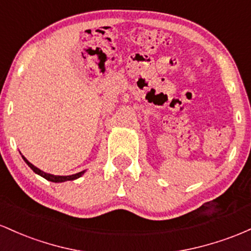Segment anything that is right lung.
<instances>
[{
  "label": "right lung",
  "instance_id": "obj_1",
  "mask_svg": "<svg viewBox=\"0 0 251 251\" xmlns=\"http://www.w3.org/2000/svg\"><path fill=\"white\" fill-rule=\"evenodd\" d=\"M22 159L25 160V162L27 163L28 166H29L30 168H32L33 172H35L36 174H39V176H41L42 178H45L46 180H49V181H52V182H64V181H69V180H75L78 178H80L81 176H83L84 173H85V171H81L79 173H75V174H72V176H53V174H50V173H45L44 171L39 170L38 167H35L34 165H32L28 160L22 155Z\"/></svg>",
  "mask_w": 251,
  "mask_h": 251
}]
</instances>
